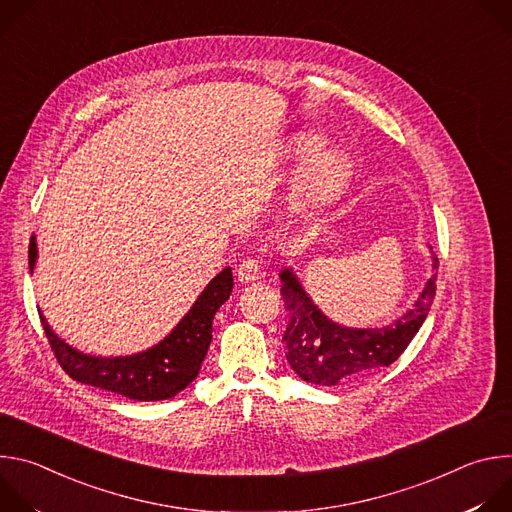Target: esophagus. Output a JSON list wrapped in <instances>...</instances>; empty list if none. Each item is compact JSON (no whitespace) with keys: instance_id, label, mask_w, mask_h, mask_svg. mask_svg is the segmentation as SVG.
<instances>
[{"instance_id":"34e87169","label":"esophagus","mask_w":512,"mask_h":512,"mask_svg":"<svg viewBox=\"0 0 512 512\" xmlns=\"http://www.w3.org/2000/svg\"><path fill=\"white\" fill-rule=\"evenodd\" d=\"M237 275H239V279H241L243 283H253V281H257V279L261 277V263H259V259H253V257L243 259V261L239 263V267H237Z\"/></svg>"}]
</instances>
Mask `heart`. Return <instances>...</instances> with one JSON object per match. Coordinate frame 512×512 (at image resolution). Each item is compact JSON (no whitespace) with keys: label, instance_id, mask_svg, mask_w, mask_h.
Here are the masks:
<instances>
[{"label":"heart","instance_id":"heart-1","mask_svg":"<svg viewBox=\"0 0 512 512\" xmlns=\"http://www.w3.org/2000/svg\"><path fill=\"white\" fill-rule=\"evenodd\" d=\"M318 148L314 139H302L298 145V154L308 156ZM350 166L344 154L336 150H324L318 152L314 158H310L308 166L304 168L298 186L296 196L298 202L304 208H320L330 204L340 196L348 182Z\"/></svg>","mask_w":512,"mask_h":512}]
</instances>
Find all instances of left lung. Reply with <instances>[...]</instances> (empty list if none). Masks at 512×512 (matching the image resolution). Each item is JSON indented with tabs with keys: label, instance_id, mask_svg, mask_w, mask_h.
Listing matches in <instances>:
<instances>
[{
	"label": "left lung",
	"instance_id": "left-lung-1",
	"mask_svg": "<svg viewBox=\"0 0 512 512\" xmlns=\"http://www.w3.org/2000/svg\"><path fill=\"white\" fill-rule=\"evenodd\" d=\"M440 265L433 255V267ZM281 296L289 314L283 348L289 367L314 385H338L393 364L409 346L435 298L437 273L425 283L413 308L385 328H344L328 320L308 298L289 269L279 273Z\"/></svg>",
	"mask_w": 512,
	"mask_h": 512
}]
</instances>
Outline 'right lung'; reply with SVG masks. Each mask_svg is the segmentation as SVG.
<instances>
[{
    "label": "right lung",
    "mask_w": 512,
    "mask_h": 512,
    "mask_svg": "<svg viewBox=\"0 0 512 512\" xmlns=\"http://www.w3.org/2000/svg\"><path fill=\"white\" fill-rule=\"evenodd\" d=\"M36 239H30V271L36 263ZM233 291L231 267L218 273L192 310L158 346L121 358L87 356L60 340L40 314L42 328L62 371L79 383L99 387L135 401H162L186 389L198 375L212 340V318Z\"/></svg>",
    "instance_id": "right-lung-1"
}]
</instances>
